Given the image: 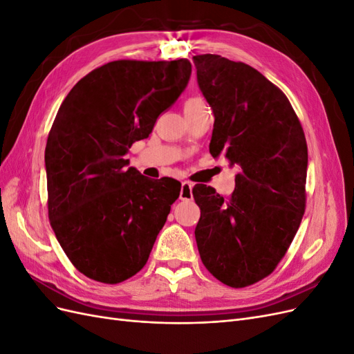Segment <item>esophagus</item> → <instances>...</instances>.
<instances>
[{"mask_svg":"<svg viewBox=\"0 0 354 354\" xmlns=\"http://www.w3.org/2000/svg\"><path fill=\"white\" fill-rule=\"evenodd\" d=\"M192 189H194V185L190 181H183L181 183V189H180V199L181 201H187L194 198V194H192Z\"/></svg>","mask_w":354,"mask_h":354,"instance_id":"esophagus-1","label":"esophagus"}]
</instances>
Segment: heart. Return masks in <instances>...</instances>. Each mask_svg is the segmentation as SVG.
<instances>
[{"instance_id":"1","label":"heart","mask_w":354,"mask_h":354,"mask_svg":"<svg viewBox=\"0 0 354 354\" xmlns=\"http://www.w3.org/2000/svg\"><path fill=\"white\" fill-rule=\"evenodd\" d=\"M202 108H207V104H205V102H203L199 97H192V99L186 100V103H185V112L195 111V109H202Z\"/></svg>"}]
</instances>
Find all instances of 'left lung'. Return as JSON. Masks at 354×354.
Masks as SVG:
<instances>
[{
  "label": "left lung",
  "mask_w": 354,
  "mask_h": 354,
  "mask_svg": "<svg viewBox=\"0 0 354 354\" xmlns=\"http://www.w3.org/2000/svg\"><path fill=\"white\" fill-rule=\"evenodd\" d=\"M199 90L214 113L209 153L239 173L229 198L196 185L195 238L203 266L232 288L269 276L306 208L307 143L286 95L242 62L195 56Z\"/></svg>",
  "instance_id": "left-lung-1"
}]
</instances>
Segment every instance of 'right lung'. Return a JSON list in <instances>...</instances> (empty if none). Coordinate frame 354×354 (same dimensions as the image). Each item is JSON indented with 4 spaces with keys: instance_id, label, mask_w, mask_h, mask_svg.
Instances as JSON below:
<instances>
[{
    "instance_id": "1",
    "label": "right lung",
    "mask_w": 354,
    "mask_h": 354,
    "mask_svg": "<svg viewBox=\"0 0 354 354\" xmlns=\"http://www.w3.org/2000/svg\"><path fill=\"white\" fill-rule=\"evenodd\" d=\"M187 59L115 60L80 80L46 146L48 217L60 246L90 279L120 283L143 269L181 185L151 180L125 159L190 80Z\"/></svg>"
}]
</instances>
